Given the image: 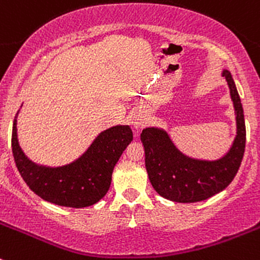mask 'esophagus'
<instances>
[{
  "instance_id": "obj_1",
  "label": "esophagus",
  "mask_w": 260,
  "mask_h": 260,
  "mask_svg": "<svg viewBox=\"0 0 260 260\" xmlns=\"http://www.w3.org/2000/svg\"><path fill=\"white\" fill-rule=\"evenodd\" d=\"M132 125L135 129L143 127V125H145V119H143V117H141V115H135L132 119Z\"/></svg>"
}]
</instances>
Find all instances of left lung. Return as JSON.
I'll use <instances>...</instances> for the list:
<instances>
[{"label":"left lung","instance_id":"left-lung-1","mask_svg":"<svg viewBox=\"0 0 260 260\" xmlns=\"http://www.w3.org/2000/svg\"><path fill=\"white\" fill-rule=\"evenodd\" d=\"M222 76L230 87L238 125L233 147L222 158L194 160L186 157L174 146L165 131L146 128L141 133L148 179L153 189L166 200L180 203L207 200L223 190L240 168L246 141L244 110L231 74L225 70Z\"/></svg>","mask_w":260,"mask_h":260}]
</instances>
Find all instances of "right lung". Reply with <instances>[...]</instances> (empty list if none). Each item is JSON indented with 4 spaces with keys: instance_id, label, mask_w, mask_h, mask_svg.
Listing matches in <instances>:
<instances>
[{
    "instance_id": "1",
    "label": "right lung",
    "mask_w": 260,
    "mask_h": 260,
    "mask_svg": "<svg viewBox=\"0 0 260 260\" xmlns=\"http://www.w3.org/2000/svg\"><path fill=\"white\" fill-rule=\"evenodd\" d=\"M132 140L128 125L112 127L100 133L75 162L62 168H44L31 162L20 148L15 117L11 147L20 175L37 196L58 206L82 208L95 205L107 194L113 169Z\"/></svg>"
}]
</instances>
